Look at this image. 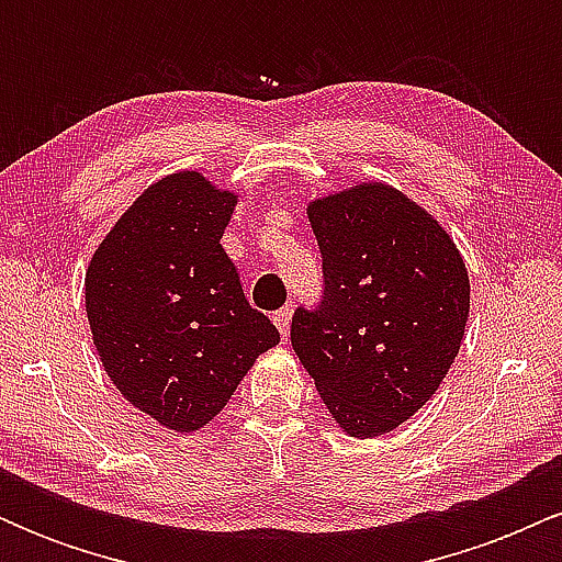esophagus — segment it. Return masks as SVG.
Listing matches in <instances>:
<instances>
[{
    "instance_id": "obj_1",
    "label": "esophagus",
    "mask_w": 562,
    "mask_h": 562,
    "mask_svg": "<svg viewBox=\"0 0 562 562\" xmlns=\"http://www.w3.org/2000/svg\"><path fill=\"white\" fill-rule=\"evenodd\" d=\"M272 319H274L277 330H280L282 338H288V333H290V319H293V308H290V306H282L280 312H274V314H272Z\"/></svg>"
}]
</instances>
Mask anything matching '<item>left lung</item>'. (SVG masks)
Returning <instances> with one entry per match:
<instances>
[{
    "mask_svg": "<svg viewBox=\"0 0 562 562\" xmlns=\"http://www.w3.org/2000/svg\"><path fill=\"white\" fill-rule=\"evenodd\" d=\"M322 254L319 308H299L290 344L335 423L375 438L409 420L460 351L465 261L449 232L396 187L362 182L306 209Z\"/></svg>",
    "mask_w": 562,
    "mask_h": 562,
    "instance_id": "obj_1",
    "label": "left lung"
}]
</instances>
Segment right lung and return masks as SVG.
<instances>
[{
    "mask_svg": "<svg viewBox=\"0 0 562 562\" xmlns=\"http://www.w3.org/2000/svg\"><path fill=\"white\" fill-rule=\"evenodd\" d=\"M237 195L200 171L158 179L97 245L87 317L102 367L139 412L192 434L280 333L245 301L222 248Z\"/></svg>",
    "mask_w": 562,
    "mask_h": 562,
    "instance_id": "add662e5",
    "label": "right lung"
}]
</instances>
